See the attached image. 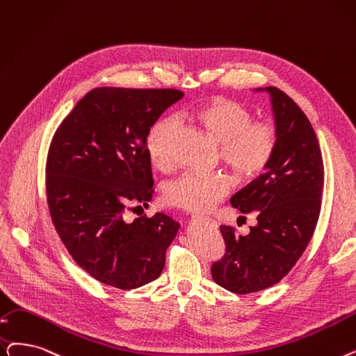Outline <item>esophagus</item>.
Returning a JSON list of instances; mask_svg holds the SVG:
<instances>
[{
  "instance_id": "1",
  "label": "esophagus",
  "mask_w": 356,
  "mask_h": 356,
  "mask_svg": "<svg viewBox=\"0 0 356 356\" xmlns=\"http://www.w3.org/2000/svg\"><path fill=\"white\" fill-rule=\"evenodd\" d=\"M197 218H199V220H208V221H212V220H209V218H207V216H205V218H202V216H197ZM212 224H213V221H212Z\"/></svg>"
}]
</instances>
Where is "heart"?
I'll return each instance as SVG.
<instances>
[{"mask_svg": "<svg viewBox=\"0 0 356 356\" xmlns=\"http://www.w3.org/2000/svg\"><path fill=\"white\" fill-rule=\"evenodd\" d=\"M195 119L221 145V159L237 177L252 180L265 173L276 148V129L270 123L254 122V113L249 107L227 97H215L200 106L195 112ZM177 127V119L167 116L148 134L149 157L161 170L172 168L175 164L168 152V141ZM231 189L233 179L224 173L183 175L167 184L164 199L179 209L204 212L218 204Z\"/></svg>", "mask_w": 356, "mask_h": 356, "instance_id": "obj_1", "label": "heart"}]
</instances>
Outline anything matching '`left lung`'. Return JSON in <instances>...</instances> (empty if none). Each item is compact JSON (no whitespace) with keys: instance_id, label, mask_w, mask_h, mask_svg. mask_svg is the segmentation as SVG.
<instances>
[{"instance_id":"obj_1","label":"left lung","mask_w":356,"mask_h":356,"mask_svg":"<svg viewBox=\"0 0 356 356\" xmlns=\"http://www.w3.org/2000/svg\"><path fill=\"white\" fill-rule=\"evenodd\" d=\"M270 96L276 148L264 175L231 197L257 224L247 236L221 225L224 256L212 264L215 284L250 293L280 282L310 243L318 221L324 167L316 132L298 104L276 87L256 88Z\"/></svg>"}]
</instances>
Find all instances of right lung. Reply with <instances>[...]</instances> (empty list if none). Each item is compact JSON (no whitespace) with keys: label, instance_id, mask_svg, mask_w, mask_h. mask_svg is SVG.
Returning <instances> with one entry per match:
<instances>
[{"label":"right lung","instance_id":"add662e5","mask_svg":"<svg viewBox=\"0 0 356 356\" xmlns=\"http://www.w3.org/2000/svg\"><path fill=\"white\" fill-rule=\"evenodd\" d=\"M184 95L175 88H92L58 127L46 160V195L56 233L96 281L135 289L156 281L179 222L157 212L125 220L152 197L147 138Z\"/></svg>","mask_w":356,"mask_h":356}]
</instances>
